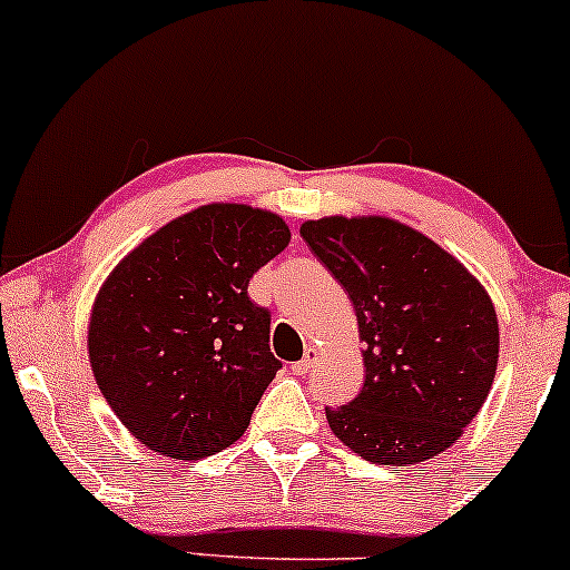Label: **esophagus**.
Instances as JSON below:
<instances>
[{
    "label": "esophagus",
    "instance_id": "34e87169",
    "mask_svg": "<svg viewBox=\"0 0 570 570\" xmlns=\"http://www.w3.org/2000/svg\"><path fill=\"white\" fill-rule=\"evenodd\" d=\"M318 355H321L318 350L307 347L305 350V357H302L299 363H294V373H299V376H302V373H309V368H313V365L318 363Z\"/></svg>",
    "mask_w": 570,
    "mask_h": 570
}]
</instances>
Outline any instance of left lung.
<instances>
[{
    "mask_svg": "<svg viewBox=\"0 0 570 570\" xmlns=\"http://www.w3.org/2000/svg\"><path fill=\"white\" fill-rule=\"evenodd\" d=\"M302 239L350 294L365 384L328 426L379 465H413L455 444L484 405L500 326L481 281L458 257L384 215L305 220Z\"/></svg>",
    "mask_w": 570,
    "mask_h": 570,
    "instance_id": "1",
    "label": "left lung"
}]
</instances>
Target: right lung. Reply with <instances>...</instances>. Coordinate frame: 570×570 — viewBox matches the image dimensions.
Wrapping results in <instances>:
<instances>
[{"label":"right lung","mask_w":570,"mask_h":570,"mask_svg":"<svg viewBox=\"0 0 570 570\" xmlns=\"http://www.w3.org/2000/svg\"><path fill=\"white\" fill-rule=\"evenodd\" d=\"M284 218L213 202L165 223L115 265L94 299L89 363L144 446L202 460L234 444L281 363L249 278L289 247Z\"/></svg>","instance_id":"obj_1"}]
</instances>
